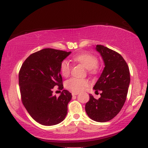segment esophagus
<instances>
[{"label": "esophagus", "mask_w": 148, "mask_h": 148, "mask_svg": "<svg viewBox=\"0 0 148 148\" xmlns=\"http://www.w3.org/2000/svg\"><path fill=\"white\" fill-rule=\"evenodd\" d=\"M72 96L74 97V96H76L77 95H78V93H72Z\"/></svg>", "instance_id": "34e87169"}]
</instances>
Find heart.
I'll use <instances>...</instances> for the list:
<instances>
[{
  "mask_svg": "<svg viewBox=\"0 0 148 148\" xmlns=\"http://www.w3.org/2000/svg\"><path fill=\"white\" fill-rule=\"evenodd\" d=\"M73 59L74 62L82 65L88 70H90L92 73L95 74L97 72L98 59L95 55L90 53L84 52L74 56ZM71 68V65L67 61H63L60 65V71L62 76L64 77L68 76L70 74ZM90 84V82L87 79L71 78L65 83V86L72 92L78 93L82 92L85 88L89 86Z\"/></svg>",
  "mask_w": 148,
  "mask_h": 148,
  "instance_id": "b5f03b06",
  "label": "heart"
}]
</instances>
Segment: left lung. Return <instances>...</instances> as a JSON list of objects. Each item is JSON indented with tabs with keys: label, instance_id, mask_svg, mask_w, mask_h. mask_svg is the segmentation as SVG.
<instances>
[{
	"label": "left lung",
	"instance_id": "1",
	"mask_svg": "<svg viewBox=\"0 0 148 148\" xmlns=\"http://www.w3.org/2000/svg\"><path fill=\"white\" fill-rule=\"evenodd\" d=\"M105 67L93 90L102 91L100 98L95 99L90 94L86 103V114L93 121L106 122L117 115L126 100L130 82L128 66L118 53L102 45H97Z\"/></svg>",
	"mask_w": 148,
	"mask_h": 148
}]
</instances>
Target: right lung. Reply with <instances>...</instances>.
Masks as SVG:
<instances>
[{
    "instance_id": "right-lung-1",
    "label": "right lung",
    "mask_w": 148,
    "mask_h": 148,
    "mask_svg": "<svg viewBox=\"0 0 148 148\" xmlns=\"http://www.w3.org/2000/svg\"><path fill=\"white\" fill-rule=\"evenodd\" d=\"M71 53L46 48L30 55L22 64L19 72L21 100L34 120L51 126L64 120L71 93L64 90L58 97L53 95V89L64 88L60 65Z\"/></svg>"
}]
</instances>
